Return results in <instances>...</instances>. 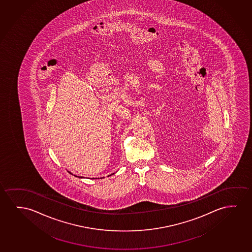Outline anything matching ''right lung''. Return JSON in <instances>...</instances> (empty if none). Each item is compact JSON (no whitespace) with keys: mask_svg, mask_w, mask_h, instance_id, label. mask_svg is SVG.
Instances as JSON below:
<instances>
[{"mask_svg":"<svg viewBox=\"0 0 252 252\" xmlns=\"http://www.w3.org/2000/svg\"><path fill=\"white\" fill-rule=\"evenodd\" d=\"M110 175H111V174H110ZM109 176H110V175H109Z\"/></svg>","mask_w":252,"mask_h":252,"instance_id":"add662e5","label":"right lung"}]
</instances>
